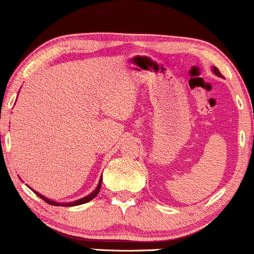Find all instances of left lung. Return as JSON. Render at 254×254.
I'll list each match as a JSON object with an SVG mask.
<instances>
[{
	"instance_id": "8db88e82",
	"label": "left lung",
	"mask_w": 254,
	"mask_h": 254,
	"mask_svg": "<svg viewBox=\"0 0 254 254\" xmlns=\"http://www.w3.org/2000/svg\"><path fill=\"white\" fill-rule=\"evenodd\" d=\"M212 71H214V74L215 75H217V76H222V75H221V72H220V70H218V69L216 68V66H214V69H212Z\"/></svg>"
}]
</instances>
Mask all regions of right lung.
Here are the masks:
<instances>
[{
	"label": "right lung",
	"instance_id": "obj_1",
	"mask_svg": "<svg viewBox=\"0 0 254 254\" xmlns=\"http://www.w3.org/2000/svg\"><path fill=\"white\" fill-rule=\"evenodd\" d=\"M101 182H103V178H100V180H99V184H98V186H97V189H95L94 191L92 192V193H89L88 196H86V197H83V198H81V199H77V200H75V202H72V203H58V202H56V200H51V199H49V198H46V197H44L43 194H40V193H38L37 191H34L36 192V193L38 194V196H39L40 198H42L43 200H45L46 203H49L50 204V205H63V206H74V205H80V204H84V203H87V202H89V200H92L93 198H94L95 196H97V194L99 193V191H100V189H101Z\"/></svg>",
	"mask_w": 254,
	"mask_h": 254
}]
</instances>
